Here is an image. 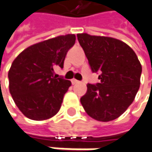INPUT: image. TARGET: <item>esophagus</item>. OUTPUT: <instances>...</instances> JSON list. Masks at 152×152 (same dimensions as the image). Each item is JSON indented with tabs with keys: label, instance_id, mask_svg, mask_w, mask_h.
I'll use <instances>...</instances> for the list:
<instances>
[{
	"label": "esophagus",
	"instance_id": "1",
	"mask_svg": "<svg viewBox=\"0 0 152 152\" xmlns=\"http://www.w3.org/2000/svg\"><path fill=\"white\" fill-rule=\"evenodd\" d=\"M72 85H76V84H78V83H80V81H79V80H76V79H72Z\"/></svg>",
	"mask_w": 152,
	"mask_h": 152
}]
</instances>
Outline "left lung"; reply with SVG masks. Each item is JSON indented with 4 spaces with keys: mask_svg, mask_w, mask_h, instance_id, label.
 Masks as SVG:
<instances>
[{
    "mask_svg": "<svg viewBox=\"0 0 152 152\" xmlns=\"http://www.w3.org/2000/svg\"><path fill=\"white\" fill-rule=\"evenodd\" d=\"M92 72L100 83L87 84L80 98L84 110L93 119L118 118L132 103L140 87L141 65L134 50L123 41L106 37L77 34Z\"/></svg>",
    "mask_w": 152,
    "mask_h": 152,
    "instance_id": "1",
    "label": "left lung"
}]
</instances>
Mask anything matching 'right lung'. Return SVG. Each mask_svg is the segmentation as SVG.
<instances>
[{
	"label": "right lung",
	"mask_w": 152,
	"mask_h": 152,
	"mask_svg": "<svg viewBox=\"0 0 152 152\" xmlns=\"http://www.w3.org/2000/svg\"><path fill=\"white\" fill-rule=\"evenodd\" d=\"M75 41L73 34L41 41L29 46L12 62L8 72L10 93L26 117L43 121L59 111L72 82L57 78L54 70L63 68Z\"/></svg>",
	"instance_id": "1"
}]
</instances>
